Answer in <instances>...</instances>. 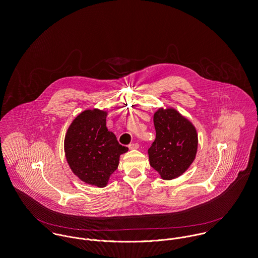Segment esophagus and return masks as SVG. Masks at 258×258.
<instances>
[{
	"instance_id": "1",
	"label": "esophagus",
	"mask_w": 258,
	"mask_h": 258,
	"mask_svg": "<svg viewBox=\"0 0 258 258\" xmlns=\"http://www.w3.org/2000/svg\"><path fill=\"white\" fill-rule=\"evenodd\" d=\"M139 143H130L128 144V148L130 149H138L139 148Z\"/></svg>"
}]
</instances>
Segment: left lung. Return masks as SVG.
Returning a JSON list of instances; mask_svg holds the SVG:
<instances>
[{
    "instance_id": "obj_1",
    "label": "left lung",
    "mask_w": 258,
    "mask_h": 258,
    "mask_svg": "<svg viewBox=\"0 0 258 258\" xmlns=\"http://www.w3.org/2000/svg\"><path fill=\"white\" fill-rule=\"evenodd\" d=\"M155 141L148 148L150 166L165 180L186 171L195 159L198 136L194 125L173 109L155 113Z\"/></svg>"
}]
</instances>
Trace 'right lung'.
I'll return each instance as SVG.
<instances>
[{"mask_svg":"<svg viewBox=\"0 0 258 258\" xmlns=\"http://www.w3.org/2000/svg\"><path fill=\"white\" fill-rule=\"evenodd\" d=\"M107 113L88 110L70 124L64 150L71 170L87 184L105 187L128 148L120 145L106 126Z\"/></svg>","mask_w":258,"mask_h":258,"instance_id":"obj_1","label":"right lung"}]
</instances>
